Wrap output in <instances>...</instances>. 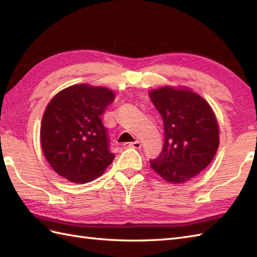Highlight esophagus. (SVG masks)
<instances>
[{
	"instance_id": "esophagus-1",
	"label": "esophagus",
	"mask_w": 257,
	"mask_h": 257,
	"mask_svg": "<svg viewBox=\"0 0 257 257\" xmlns=\"http://www.w3.org/2000/svg\"><path fill=\"white\" fill-rule=\"evenodd\" d=\"M123 148H135V149H140L141 148V144L139 143L138 140L134 141V143H124Z\"/></svg>"
}]
</instances>
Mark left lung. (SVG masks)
Listing matches in <instances>:
<instances>
[{"mask_svg": "<svg viewBox=\"0 0 257 257\" xmlns=\"http://www.w3.org/2000/svg\"><path fill=\"white\" fill-rule=\"evenodd\" d=\"M161 114L165 144L150 166L166 181L178 184L204 170L219 148V124L211 106L187 88H162L149 92Z\"/></svg>", "mask_w": 257, "mask_h": 257, "instance_id": "8db88e82", "label": "left lung"}]
</instances>
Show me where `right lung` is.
I'll use <instances>...</instances> for the list:
<instances>
[{"mask_svg": "<svg viewBox=\"0 0 257 257\" xmlns=\"http://www.w3.org/2000/svg\"><path fill=\"white\" fill-rule=\"evenodd\" d=\"M114 94L106 87L79 84L59 91L48 103L41 125L46 160L57 174L87 183L105 172L114 155L101 119Z\"/></svg>", "mask_w": 257, "mask_h": 257, "instance_id": "obj_1", "label": "right lung"}]
</instances>
